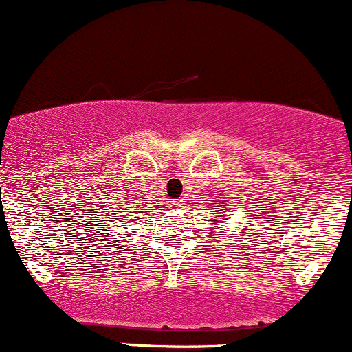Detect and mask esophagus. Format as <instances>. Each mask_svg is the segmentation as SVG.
Here are the masks:
<instances>
[{
  "mask_svg": "<svg viewBox=\"0 0 352 352\" xmlns=\"http://www.w3.org/2000/svg\"><path fill=\"white\" fill-rule=\"evenodd\" d=\"M168 205H170V208H175V207H179V201H170Z\"/></svg>",
  "mask_w": 352,
  "mask_h": 352,
  "instance_id": "34e87169",
  "label": "esophagus"
}]
</instances>
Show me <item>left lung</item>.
<instances>
[{
  "label": "left lung",
  "instance_id": "left-lung-1",
  "mask_svg": "<svg viewBox=\"0 0 352 352\" xmlns=\"http://www.w3.org/2000/svg\"><path fill=\"white\" fill-rule=\"evenodd\" d=\"M221 204H225V201L221 200ZM227 207H228V205H220V210H218V213H220V215H218V217H223V215H221V213H223V210H228ZM212 225H217V221H213Z\"/></svg>",
  "mask_w": 352,
  "mask_h": 352
}]
</instances>
